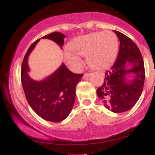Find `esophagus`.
<instances>
[{
    "label": "esophagus",
    "instance_id": "1",
    "mask_svg": "<svg viewBox=\"0 0 155 155\" xmlns=\"http://www.w3.org/2000/svg\"><path fill=\"white\" fill-rule=\"evenodd\" d=\"M90 76H91V74H84L83 76V79H87L88 77H90Z\"/></svg>",
    "mask_w": 155,
    "mask_h": 155
}]
</instances>
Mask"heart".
Masks as SVG:
<instances>
[{"label":"heart","mask_w":155,"mask_h":155,"mask_svg":"<svg viewBox=\"0 0 155 155\" xmlns=\"http://www.w3.org/2000/svg\"><path fill=\"white\" fill-rule=\"evenodd\" d=\"M118 49V39L114 33L109 31L95 32L71 41L67 45L68 50L64 51L63 58L74 71L82 66L83 60L79 56H86L87 63L92 68L103 69L114 63Z\"/></svg>","instance_id":"obj_1"}]
</instances>
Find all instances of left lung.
<instances>
[{
	"label": "left lung",
	"mask_w": 155,
	"mask_h": 155,
	"mask_svg": "<svg viewBox=\"0 0 155 155\" xmlns=\"http://www.w3.org/2000/svg\"><path fill=\"white\" fill-rule=\"evenodd\" d=\"M114 32L120 40V51L115 63L106 72L97 95L107 109L122 113L132 108L141 95L144 63L136 44L123 33Z\"/></svg>",
	"instance_id": "8db88e82"
}]
</instances>
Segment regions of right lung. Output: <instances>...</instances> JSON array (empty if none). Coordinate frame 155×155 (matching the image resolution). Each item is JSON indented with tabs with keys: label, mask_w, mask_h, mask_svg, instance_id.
I'll return each mask as SVG.
<instances>
[{
	"label": "right lung",
	"mask_w": 155,
	"mask_h": 155,
	"mask_svg": "<svg viewBox=\"0 0 155 155\" xmlns=\"http://www.w3.org/2000/svg\"><path fill=\"white\" fill-rule=\"evenodd\" d=\"M65 35L61 33H51L42 37L53 41L62 49ZM41 38L29 47L22 68L21 81L27 101L36 114L44 120L59 122L70 114L76 99V87L83 74H74L62 63L55 71L42 80L36 81L30 76L28 57Z\"/></svg>",
	"instance_id": "add662e5"
}]
</instances>
